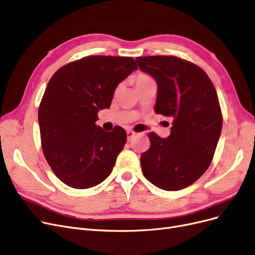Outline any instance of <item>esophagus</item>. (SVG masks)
<instances>
[{
	"label": "esophagus",
	"mask_w": 255,
	"mask_h": 255,
	"mask_svg": "<svg viewBox=\"0 0 255 255\" xmlns=\"http://www.w3.org/2000/svg\"><path fill=\"white\" fill-rule=\"evenodd\" d=\"M135 135H136V132H134L133 130H128L127 131V138H128V140H131Z\"/></svg>",
	"instance_id": "1"
}]
</instances>
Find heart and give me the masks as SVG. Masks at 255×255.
Masks as SVG:
<instances>
[{"label": "heart", "instance_id": "obj_1", "mask_svg": "<svg viewBox=\"0 0 255 255\" xmlns=\"http://www.w3.org/2000/svg\"><path fill=\"white\" fill-rule=\"evenodd\" d=\"M148 79H151V77L149 75H147V74H138L136 76V78H135V83L138 84V83H141V82L146 81Z\"/></svg>", "mask_w": 255, "mask_h": 255}]
</instances>
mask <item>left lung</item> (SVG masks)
<instances>
[{"label":"left lung","mask_w":255,"mask_h":255,"mask_svg":"<svg viewBox=\"0 0 255 255\" xmlns=\"http://www.w3.org/2000/svg\"><path fill=\"white\" fill-rule=\"evenodd\" d=\"M135 60L157 82L155 113L174 118L168 138L148 134L142 174L161 190H182L200 178L214 157L223 124L216 88L200 66L185 59L159 55Z\"/></svg>","instance_id":"1"}]
</instances>
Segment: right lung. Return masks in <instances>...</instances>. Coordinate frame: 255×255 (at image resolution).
Wrapping results in <instances>:
<instances>
[{"mask_svg":"<svg viewBox=\"0 0 255 255\" xmlns=\"http://www.w3.org/2000/svg\"><path fill=\"white\" fill-rule=\"evenodd\" d=\"M137 69L132 57L87 56L56 71L38 109L43 155L53 173L74 189H88L113 171L127 140L117 126L106 132L95 123L109 108L118 84Z\"/></svg>","mask_w":255,"mask_h":255,"instance_id":"add662e5","label":"right lung"}]
</instances>
